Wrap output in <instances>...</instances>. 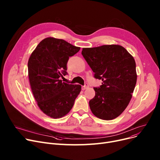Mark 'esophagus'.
Returning <instances> with one entry per match:
<instances>
[{"mask_svg":"<svg viewBox=\"0 0 160 160\" xmlns=\"http://www.w3.org/2000/svg\"><path fill=\"white\" fill-rule=\"evenodd\" d=\"M88 87H89V86H88V83H86V84L82 87V90H85V89H87Z\"/></svg>","mask_w":160,"mask_h":160,"instance_id":"obj_1","label":"esophagus"}]
</instances>
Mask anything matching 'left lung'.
<instances>
[{
  "instance_id": "8db88e82",
  "label": "left lung",
  "mask_w": 160,
  "mask_h": 160,
  "mask_svg": "<svg viewBox=\"0 0 160 160\" xmlns=\"http://www.w3.org/2000/svg\"><path fill=\"white\" fill-rule=\"evenodd\" d=\"M82 54L95 78L102 81L98 88H94L95 96L89 100L92 113L100 119H115L132 98L137 82L135 60L119 45L83 48Z\"/></svg>"
}]
</instances>
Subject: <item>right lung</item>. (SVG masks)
I'll return each instance as SVG.
<instances>
[{
    "label": "right lung",
    "mask_w": 160,
    "mask_h": 160,
    "mask_svg": "<svg viewBox=\"0 0 160 160\" xmlns=\"http://www.w3.org/2000/svg\"><path fill=\"white\" fill-rule=\"evenodd\" d=\"M80 49L63 39L50 37L42 40L29 58L32 93L40 110L51 118H61L68 113L80 93V85L68 84L60 80L67 74L69 57Z\"/></svg>",
    "instance_id": "add662e5"
}]
</instances>
